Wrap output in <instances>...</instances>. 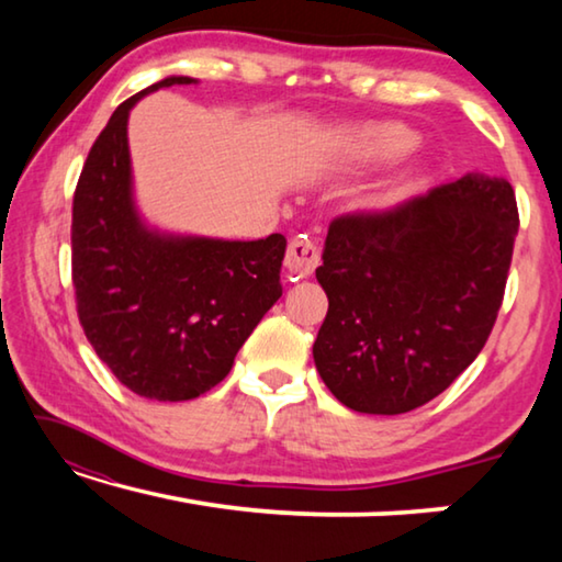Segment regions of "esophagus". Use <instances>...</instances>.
Wrapping results in <instances>:
<instances>
[{"mask_svg": "<svg viewBox=\"0 0 562 562\" xmlns=\"http://www.w3.org/2000/svg\"><path fill=\"white\" fill-rule=\"evenodd\" d=\"M322 262V247L317 240H312L307 235L294 237L284 255V268H288L294 278H310Z\"/></svg>", "mask_w": 562, "mask_h": 562, "instance_id": "34e87169", "label": "esophagus"}]
</instances>
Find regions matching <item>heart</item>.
<instances>
[{
    "instance_id": "heart-1",
    "label": "heart",
    "mask_w": 562,
    "mask_h": 562,
    "mask_svg": "<svg viewBox=\"0 0 562 562\" xmlns=\"http://www.w3.org/2000/svg\"><path fill=\"white\" fill-rule=\"evenodd\" d=\"M416 144V136L402 123H376V126H367L357 133L355 150L361 160H386L406 154L408 148ZM398 186L389 188L386 193L379 198V203L392 201L398 193Z\"/></svg>"
}]
</instances>
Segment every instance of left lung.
<instances>
[{
	"mask_svg": "<svg viewBox=\"0 0 562 562\" xmlns=\"http://www.w3.org/2000/svg\"><path fill=\"white\" fill-rule=\"evenodd\" d=\"M518 235L508 180L469 173L392 211L331 221L312 347L322 382L361 414H406L453 384L496 325Z\"/></svg>",
	"mask_w": 562,
	"mask_h": 562,
	"instance_id": "left-lung-1",
	"label": "left lung"
}]
</instances>
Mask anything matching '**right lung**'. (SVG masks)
Listing matches in <instances>:
<instances>
[{"instance_id":"right-lung-1","label":"right lung","mask_w":562,"mask_h":562,"mask_svg":"<svg viewBox=\"0 0 562 562\" xmlns=\"http://www.w3.org/2000/svg\"><path fill=\"white\" fill-rule=\"evenodd\" d=\"M168 76L113 111L74 193L71 278L83 335L133 394L188 402L221 384L237 349L280 300L288 240H215L150 231L133 203L128 113Z\"/></svg>"}]
</instances>
